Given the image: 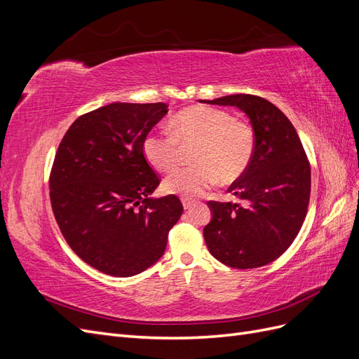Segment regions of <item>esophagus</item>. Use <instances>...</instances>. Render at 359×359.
<instances>
[{"label": "esophagus", "instance_id": "34e87169", "mask_svg": "<svg viewBox=\"0 0 359 359\" xmlns=\"http://www.w3.org/2000/svg\"><path fill=\"white\" fill-rule=\"evenodd\" d=\"M193 205H194V201H191V199H186V198L182 199V206H184V210H190Z\"/></svg>", "mask_w": 359, "mask_h": 359}]
</instances>
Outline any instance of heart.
<instances>
[{"mask_svg": "<svg viewBox=\"0 0 359 359\" xmlns=\"http://www.w3.org/2000/svg\"><path fill=\"white\" fill-rule=\"evenodd\" d=\"M196 144L193 166L172 170L163 189L194 198L212 186L240 178L255 153V133L247 123L210 106H191L170 121V132H153L144 137L142 153L151 166L166 172L177 165L182 147Z\"/></svg>", "mask_w": 359, "mask_h": 359, "instance_id": "1", "label": "heart"}]
</instances>
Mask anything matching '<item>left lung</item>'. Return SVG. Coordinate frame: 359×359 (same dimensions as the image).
Returning <instances> with one entry per match:
<instances>
[{
    "label": "left lung",
    "instance_id": "left-lung-1",
    "mask_svg": "<svg viewBox=\"0 0 359 359\" xmlns=\"http://www.w3.org/2000/svg\"><path fill=\"white\" fill-rule=\"evenodd\" d=\"M203 103L238 107L255 132L253 158L227 190L240 202H208L206 247L227 266H264L286 252L306 219L311 189L306 151L289 118L262 97L233 94Z\"/></svg>",
    "mask_w": 359,
    "mask_h": 359
}]
</instances>
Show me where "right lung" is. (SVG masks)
I'll return each instance as SVG.
<instances>
[{
	"instance_id": "right-lung-1",
	"label": "right lung",
	"mask_w": 359,
	"mask_h": 359,
	"mask_svg": "<svg viewBox=\"0 0 359 359\" xmlns=\"http://www.w3.org/2000/svg\"><path fill=\"white\" fill-rule=\"evenodd\" d=\"M168 114L165 103L115 102L79 116L58 147L49 178L53 215L67 244L104 274L132 277L165 253L182 214L142 153L144 137Z\"/></svg>"
}]
</instances>
